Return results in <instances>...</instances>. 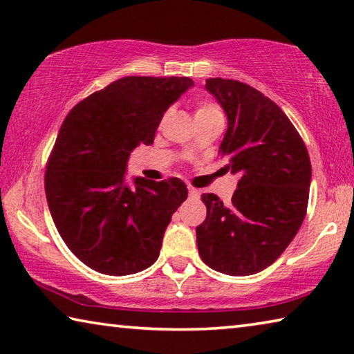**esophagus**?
Masks as SVG:
<instances>
[{"label": "esophagus", "instance_id": "1", "mask_svg": "<svg viewBox=\"0 0 354 354\" xmlns=\"http://www.w3.org/2000/svg\"><path fill=\"white\" fill-rule=\"evenodd\" d=\"M200 195H201V192L198 189L190 187V185H189V196H192V198H198Z\"/></svg>", "mask_w": 354, "mask_h": 354}]
</instances>
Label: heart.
<instances>
[{
	"instance_id": "heart-1",
	"label": "heart",
	"mask_w": 354,
	"mask_h": 354,
	"mask_svg": "<svg viewBox=\"0 0 354 354\" xmlns=\"http://www.w3.org/2000/svg\"><path fill=\"white\" fill-rule=\"evenodd\" d=\"M206 113H221L220 109L215 104L211 103H198L195 109V117L198 115H206Z\"/></svg>"
}]
</instances>
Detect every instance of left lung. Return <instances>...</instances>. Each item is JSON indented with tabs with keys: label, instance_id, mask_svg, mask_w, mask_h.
<instances>
[{
	"label": "left lung",
	"instance_id": "1",
	"mask_svg": "<svg viewBox=\"0 0 354 354\" xmlns=\"http://www.w3.org/2000/svg\"><path fill=\"white\" fill-rule=\"evenodd\" d=\"M206 91L226 113L218 154L239 183L226 205L201 195L207 215L196 226V247L212 270L247 277L272 266L295 237L313 169L298 131L270 98L223 77L206 80Z\"/></svg>",
	"mask_w": 354,
	"mask_h": 354
}]
</instances>
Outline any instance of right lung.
<instances>
[{
	"instance_id": "obj_1",
	"label": "right lung",
	"mask_w": 354,
	"mask_h": 354,
	"mask_svg": "<svg viewBox=\"0 0 354 354\" xmlns=\"http://www.w3.org/2000/svg\"><path fill=\"white\" fill-rule=\"evenodd\" d=\"M190 77L127 76L76 104L46 167L45 192L59 234L92 270L124 277L159 257L173 212L187 198L178 178L127 179L129 156L151 145Z\"/></svg>"
}]
</instances>
